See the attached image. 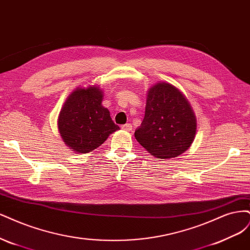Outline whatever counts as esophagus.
<instances>
[{
	"instance_id": "1",
	"label": "esophagus",
	"mask_w": 250,
	"mask_h": 250,
	"mask_svg": "<svg viewBox=\"0 0 250 250\" xmlns=\"http://www.w3.org/2000/svg\"><path fill=\"white\" fill-rule=\"evenodd\" d=\"M122 128H123V130H125V131L130 132L132 130V125L131 124H125V125H122Z\"/></svg>"
}]
</instances>
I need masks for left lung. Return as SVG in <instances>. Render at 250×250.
<instances>
[{
    "label": "left lung",
    "mask_w": 250,
    "mask_h": 250,
    "mask_svg": "<svg viewBox=\"0 0 250 250\" xmlns=\"http://www.w3.org/2000/svg\"><path fill=\"white\" fill-rule=\"evenodd\" d=\"M196 118L187 99L173 85L160 82L147 91L146 115L135 138L151 156L182 155L194 140Z\"/></svg>",
    "instance_id": "8db88e82"
}]
</instances>
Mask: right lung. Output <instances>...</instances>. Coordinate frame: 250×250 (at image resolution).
<instances>
[{
    "mask_svg": "<svg viewBox=\"0 0 250 250\" xmlns=\"http://www.w3.org/2000/svg\"><path fill=\"white\" fill-rule=\"evenodd\" d=\"M103 91L96 86L77 88L64 103L58 127L66 146L79 154L101 146L110 134L119 130L107 108L102 106Z\"/></svg>",
    "mask_w": 250,
    "mask_h": 250,
    "instance_id": "1",
    "label": "right lung"
}]
</instances>
